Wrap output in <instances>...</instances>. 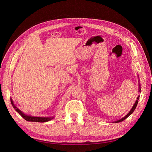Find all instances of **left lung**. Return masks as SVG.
<instances>
[{
	"label": "left lung",
	"mask_w": 152,
	"mask_h": 152,
	"mask_svg": "<svg viewBox=\"0 0 152 152\" xmlns=\"http://www.w3.org/2000/svg\"><path fill=\"white\" fill-rule=\"evenodd\" d=\"M138 78H139V77H138ZM138 82H139V92L140 93H141V89H140V88H141V86H140V80H138ZM140 99V95L137 96V100L135 102V103H134V105H133V107H132V108H131V110H130V112H129L125 116V117H124L123 118H122L121 119H120V120H118V121H115L114 122L115 123H117V122H122V121H124L125 120L126 118H127L130 115H131L132 113H133V112L134 111V110L136 109V107H137V103H138V99Z\"/></svg>",
	"instance_id": "1"
}]
</instances>
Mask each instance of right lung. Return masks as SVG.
<instances>
[{
  "label": "right lung",
  "mask_w": 152,
  "mask_h": 152,
  "mask_svg": "<svg viewBox=\"0 0 152 152\" xmlns=\"http://www.w3.org/2000/svg\"><path fill=\"white\" fill-rule=\"evenodd\" d=\"M11 102L13 108H15L16 111L19 113L20 115L26 121H29V122H48L51 121L52 119L54 118V117H34V116H31L28 115H26L24 113H23L22 111L18 108L14 104V102L12 99L11 98Z\"/></svg>",
  "instance_id": "add662e5"
}]
</instances>
